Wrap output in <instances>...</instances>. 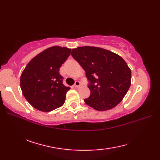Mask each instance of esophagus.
<instances>
[{
  "instance_id": "34e87169",
  "label": "esophagus",
  "mask_w": 160,
  "mask_h": 160,
  "mask_svg": "<svg viewBox=\"0 0 160 160\" xmlns=\"http://www.w3.org/2000/svg\"><path fill=\"white\" fill-rule=\"evenodd\" d=\"M74 87H76V88H78V87H80V82H79V81L77 80V81H76V82H75Z\"/></svg>"
}]
</instances>
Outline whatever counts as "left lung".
Segmentation results:
<instances>
[{"label":"left lung","mask_w":160,"mask_h":160,"mask_svg":"<svg viewBox=\"0 0 160 160\" xmlns=\"http://www.w3.org/2000/svg\"><path fill=\"white\" fill-rule=\"evenodd\" d=\"M71 56L85 71L90 96L84 102L97 111H107L120 102L131 86V71L122 57L96 47L73 49Z\"/></svg>","instance_id":"8db88e82"}]
</instances>
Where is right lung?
I'll use <instances>...</instances> for the list:
<instances>
[{"instance_id": "add662e5", "label": "right lung", "mask_w": 160, "mask_h": 160, "mask_svg": "<svg viewBox=\"0 0 160 160\" xmlns=\"http://www.w3.org/2000/svg\"><path fill=\"white\" fill-rule=\"evenodd\" d=\"M71 49L53 46L30 61L20 76V88L28 102L36 109L49 112L62 106L70 89L62 83L60 67L71 54Z\"/></svg>"}]
</instances>
